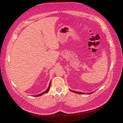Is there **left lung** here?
Instances as JSON below:
<instances>
[{"label": "left lung", "instance_id": "obj_1", "mask_svg": "<svg viewBox=\"0 0 123 123\" xmlns=\"http://www.w3.org/2000/svg\"><path fill=\"white\" fill-rule=\"evenodd\" d=\"M71 92H74V93H78V94H91V93H93V92H92V93H83V92H77V91H72V90H70Z\"/></svg>", "mask_w": 123, "mask_h": 123}]
</instances>
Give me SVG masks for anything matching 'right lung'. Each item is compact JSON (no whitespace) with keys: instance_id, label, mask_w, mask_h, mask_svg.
<instances>
[{"instance_id":"add662e5","label":"right lung","mask_w":123,"mask_h":123,"mask_svg":"<svg viewBox=\"0 0 123 123\" xmlns=\"http://www.w3.org/2000/svg\"><path fill=\"white\" fill-rule=\"evenodd\" d=\"M50 81L49 84V87L47 88V89L45 91H44V92H43V93H42L39 94H38V95H33V96H34V97H39V96L42 95L43 94H45V93H47L48 92H49V89H50Z\"/></svg>"}]
</instances>
